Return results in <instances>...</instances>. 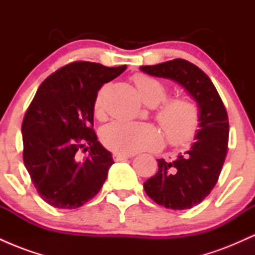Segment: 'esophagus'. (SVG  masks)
Listing matches in <instances>:
<instances>
[{
  "mask_svg": "<svg viewBox=\"0 0 255 255\" xmlns=\"http://www.w3.org/2000/svg\"><path fill=\"white\" fill-rule=\"evenodd\" d=\"M133 156H134L133 153H119V152H115V153L113 154V158H114V160L119 162V160L128 159V158H130V157H133Z\"/></svg>",
  "mask_w": 255,
  "mask_h": 255,
  "instance_id": "1",
  "label": "esophagus"
}]
</instances>
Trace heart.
Here are the masks:
<instances>
[{"label": "heart", "instance_id": "b5f03b06", "mask_svg": "<svg viewBox=\"0 0 255 255\" xmlns=\"http://www.w3.org/2000/svg\"><path fill=\"white\" fill-rule=\"evenodd\" d=\"M140 97L147 105L156 107V120L164 129L169 142L182 146L195 136L200 126V109L192 98L178 96L165 101L168 90L157 79L146 74L133 77ZM105 87H102L93 101V113L98 120H103ZM102 141L108 148L119 153H133L137 151L154 150L164 142V135L156 126L148 124L115 122L102 131Z\"/></svg>", "mask_w": 255, "mask_h": 255}]
</instances>
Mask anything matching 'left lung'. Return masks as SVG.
<instances>
[{"mask_svg": "<svg viewBox=\"0 0 255 255\" xmlns=\"http://www.w3.org/2000/svg\"><path fill=\"white\" fill-rule=\"evenodd\" d=\"M150 75L175 80L200 108L197 141L177 159H157L158 171L144 183L146 194L166 209L184 210L200 204L217 183L229 141V120L223 101L199 67L182 58L142 66Z\"/></svg>", "mask_w": 255, "mask_h": 255, "instance_id": "obj_1", "label": "left lung"}]
</instances>
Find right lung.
Returning a JSON list of instances; mask_svg holds the SVG:
<instances>
[{"label": "right lung", "instance_id": "1", "mask_svg": "<svg viewBox=\"0 0 255 255\" xmlns=\"http://www.w3.org/2000/svg\"><path fill=\"white\" fill-rule=\"evenodd\" d=\"M127 66L74 61L38 87L22 120V159L45 203L78 209L101 191L114 164L93 130V101ZM89 151L84 160L80 153Z\"/></svg>", "mask_w": 255, "mask_h": 255}]
</instances>
